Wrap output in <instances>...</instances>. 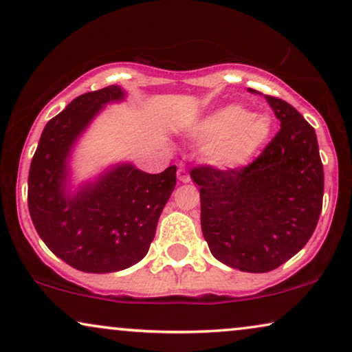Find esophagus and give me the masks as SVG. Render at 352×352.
Instances as JSON below:
<instances>
[{
    "mask_svg": "<svg viewBox=\"0 0 352 352\" xmlns=\"http://www.w3.org/2000/svg\"><path fill=\"white\" fill-rule=\"evenodd\" d=\"M177 179H179V182H184V184L190 182V176L187 175V171L184 170V168H179V170H177Z\"/></svg>",
    "mask_w": 352,
    "mask_h": 352,
    "instance_id": "obj_1",
    "label": "esophagus"
}]
</instances>
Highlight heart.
I'll return each mask as SVG.
<instances>
[{
    "mask_svg": "<svg viewBox=\"0 0 352 352\" xmlns=\"http://www.w3.org/2000/svg\"><path fill=\"white\" fill-rule=\"evenodd\" d=\"M272 133L264 113H252L242 105H223L206 113L192 128V138L201 144V155L219 171H239L256 160Z\"/></svg>",
    "mask_w": 352,
    "mask_h": 352,
    "instance_id": "b5f03b06",
    "label": "heart"
}]
</instances>
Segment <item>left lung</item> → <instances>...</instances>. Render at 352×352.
<instances>
[{
  "label": "left lung",
  "instance_id": "obj_1",
  "mask_svg": "<svg viewBox=\"0 0 352 352\" xmlns=\"http://www.w3.org/2000/svg\"><path fill=\"white\" fill-rule=\"evenodd\" d=\"M264 99L280 131L252 165L239 171H190L200 186L201 232L211 254L226 266L254 274L277 269L305 247L324 197L314 128L285 100Z\"/></svg>",
  "mask_w": 352,
  "mask_h": 352
}]
</instances>
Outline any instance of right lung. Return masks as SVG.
I'll return each instance as SVG.
<instances>
[{"instance_id": "1", "label": "right lung", "mask_w": 352, "mask_h": 352, "mask_svg": "<svg viewBox=\"0 0 352 352\" xmlns=\"http://www.w3.org/2000/svg\"><path fill=\"white\" fill-rule=\"evenodd\" d=\"M126 98L112 85L72 100L46 123L28 173V210L38 235L57 258L83 272H117L141 261L176 186V166L148 175L131 162L74 182L80 139L107 105Z\"/></svg>"}]
</instances>
